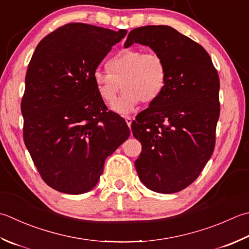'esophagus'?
I'll return each mask as SVG.
<instances>
[{
	"label": "esophagus",
	"mask_w": 249,
	"mask_h": 249,
	"mask_svg": "<svg viewBox=\"0 0 249 249\" xmlns=\"http://www.w3.org/2000/svg\"><path fill=\"white\" fill-rule=\"evenodd\" d=\"M125 121H126V123H127V125L130 127L131 123H133V119H131V116H125Z\"/></svg>",
	"instance_id": "obj_1"
}]
</instances>
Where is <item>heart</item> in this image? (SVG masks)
<instances>
[{"mask_svg": "<svg viewBox=\"0 0 249 249\" xmlns=\"http://www.w3.org/2000/svg\"><path fill=\"white\" fill-rule=\"evenodd\" d=\"M107 68L94 72V81L100 97L108 104H113L121 89H124L113 106L120 114L129 113L139 101L151 104L157 100L165 87L166 67L157 53L122 50L109 58Z\"/></svg>", "mask_w": 249, "mask_h": 249, "instance_id": "1", "label": "heart"}]
</instances>
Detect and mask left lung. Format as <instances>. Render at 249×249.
<instances>
[{
    "instance_id": "left-lung-1",
    "label": "left lung",
    "mask_w": 249,
    "mask_h": 249,
    "mask_svg": "<svg viewBox=\"0 0 249 249\" xmlns=\"http://www.w3.org/2000/svg\"><path fill=\"white\" fill-rule=\"evenodd\" d=\"M134 43L152 48L166 67L162 94L131 123L141 142L136 170L152 191L176 193L199 176L215 149L219 75L204 47L172 27L134 29L124 46Z\"/></svg>"
}]
</instances>
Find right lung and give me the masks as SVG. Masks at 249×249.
<instances>
[{
	"label": "right lung",
	"instance_id": "obj_1",
	"mask_svg": "<svg viewBox=\"0 0 249 249\" xmlns=\"http://www.w3.org/2000/svg\"><path fill=\"white\" fill-rule=\"evenodd\" d=\"M127 31L71 22L38 43L21 99L23 141L48 187L68 194L94 188L106 159L129 137L99 95L94 72Z\"/></svg>",
	"mask_w": 249,
	"mask_h": 249
}]
</instances>
